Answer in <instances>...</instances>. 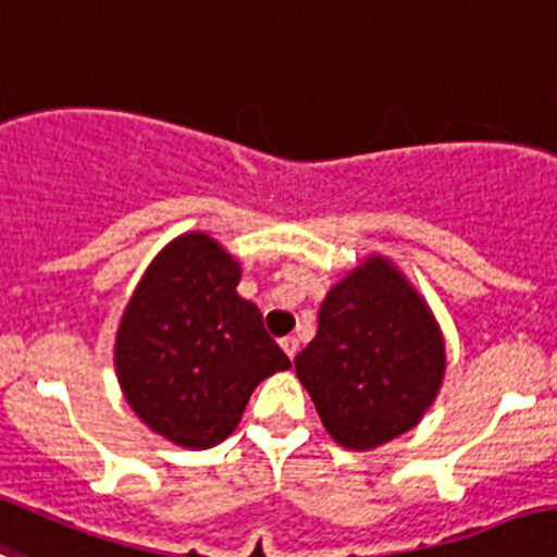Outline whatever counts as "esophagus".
<instances>
[{
	"instance_id": "34e87169",
	"label": "esophagus",
	"mask_w": 557,
	"mask_h": 557,
	"mask_svg": "<svg viewBox=\"0 0 557 557\" xmlns=\"http://www.w3.org/2000/svg\"><path fill=\"white\" fill-rule=\"evenodd\" d=\"M280 345H283V350L288 354V359H294V356L299 354V339H296L294 334H288V337L280 339Z\"/></svg>"
}]
</instances>
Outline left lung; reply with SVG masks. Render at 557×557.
<instances>
[{
	"label": "left lung",
	"mask_w": 557,
	"mask_h": 557,
	"mask_svg": "<svg viewBox=\"0 0 557 557\" xmlns=\"http://www.w3.org/2000/svg\"><path fill=\"white\" fill-rule=\"evenodd\" d=\"M294 364L326 433L367 451L422 422L444 383L446 345L419 290L370 256L329 290Z\"/></svg>",
	"instance_id": "8db88e82"
}]
</instances>
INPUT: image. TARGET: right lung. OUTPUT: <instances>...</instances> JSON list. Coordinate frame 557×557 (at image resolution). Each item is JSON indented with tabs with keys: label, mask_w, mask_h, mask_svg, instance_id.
I'll return each instance as SVG.
<instances>
[{
	"label": "right lung",
	"mask_w": 557,
	"mask_h": 557,
	"mask_svg": "<svg viewBox=\"0 0 557 557\" xmlns=\"http://www.w3.org/2000/svg\"><path fill=\"white\" fill-rule=\"evenodd\" d=\"M242 269L201 231L158 252L124 307L113 345L119 386L152 433L209 449L239 424L252 388L290 359L236 294Z\"/></svg>",
	"instance_id": "1"
}]
</instances>
